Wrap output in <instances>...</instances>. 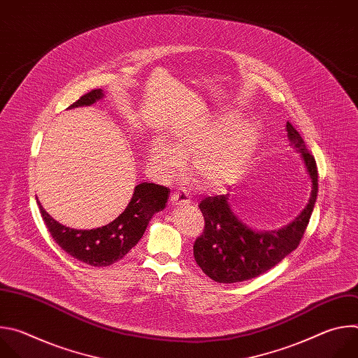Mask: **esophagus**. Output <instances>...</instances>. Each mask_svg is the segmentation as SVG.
I'll return each instance as SVG.
<instances>
[{"mask_svg":"<svg viewBox=\"0 0 358 358\" xmlns=\"http://www.w3.org/2000/svg\"><path fill=\"white\" fill-rule=\"evenodd\" d=\"M170 202H171V206H178V207L188 206V203H189V195H188V192L185 189H176L170 195Z\"/></svg>","mask_w":358,"mask_h":358,"instance_id":"1","label":"esophagus"}]
</instances>
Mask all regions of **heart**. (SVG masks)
I'll use <instances>...</instances> for the list:
<instances>
[{"label": "heart", "mask_w": 358, "mask_h": 358, "mask_svg": "<svg viewBox=\"0 0 358 358\" xmlns=\"http://www.w3.org/2000/svg\"><path fill=\"white\" fill-rule=\"evenodd\" d=\"M238 113L217 116L196 127L180 130L173 145L157 138L151 145V162L164 178L184 170V159H192V174L203 187L220 189L238 181L258 147V130L239 122Z\"/></svg>", "instance_id": "b5f03b06"}]
</instances>
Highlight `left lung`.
Instances as JSON below:
<instances>
[{
    "instance_id": "obj_1",
    "label": "left lung",
    "mask_w": 358,
    "mask_h": 358,
    "mask_svg": "<svg viewBox=\"0 0 358 358\" xmlns=\"http://www.w3.org/2000/svg\"><path fill=\"white\" fill-rule=\"evenodd\" d=\"M290 144L300 152L312 178V195L301 214L279 231L258 232L242 224L231 211L228 195L207 196L199 202L203 231L195 239L194 258L208 278L218 283H236L257 278L276 266L294 250L309 225L319 192L317 166L299 131L287 122Z\"/></svg>"
}]
</instances>
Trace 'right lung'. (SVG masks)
<instances>
[{
    "label": "right lung",
    "mask_w": 358,
    "mask_h": 358,
    "mask_svg": "<svg viewBox=\"0 0 358 358\" xmlns=\"http://www.w3.org/2000/svg\"><path fill=\"white\" fill-rule=\"evenodd\" d=\"M103 96L101 89H93L79 97L69 108L89 106ZM169 188L141 182L126 210L110 224L96 229H72L50 217L38 202L42 220L54 241L75 259L90 266H109L123 257L140 241L151 217L164 210Z\"/></svg>",
    "instance_id": "obj_1"
}]
</instances>
